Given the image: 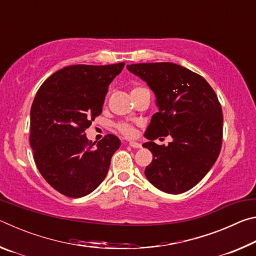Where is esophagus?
<instances>
[{
    "label": "esophagus",
    "instance_id": "1",
    "mask_svg": "<svg viewBox=\"0 0 256 256\" xmlns=\"http://www.w3.org/2000/svg\"><path fill=\"white\" fill-rule=\"evenodd\" d=\"M128 146H132V148H136V149H138V148H141V144H138V142H134V141H131L128 144Z\"/></svg>",
    "mask_w": 256,
    "mask_h": 256
}]
</instances>
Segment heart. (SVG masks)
Returning a JSON list of instances; mask_svg holds the SVG:
<instances>
[{
    "label": "heart",
    "instance_id": "heart-1",
    "mask_svg": "<svg viewBox=\"0 0 256 256\" xmlns=\"http://www.w3.org/2000/svg\"><path fill=\"white\" fill-rule=\"evenodd\" d=\"M138 89H141V88H140V86H136V88L132 89V92H136V90H138ZM116 128H118V131L120 134H123V136H128V138L130 136H133L134 134H136V128H134L133 125L128 124V123L120 122V123H118V125H116Z\"/></svg>",
    "mask_w": 256,
    "mask_h": 256
}]
</instances>
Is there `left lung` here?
<instances>
[{
	"mask_svg": "<svg viewBox=\"0 0 256 256\" xmlns=\"http://www.w3.org/2000/svg\"><path fill=\"white\" fill-rule=\"evenodd\" d=\"M128 70L146 81L157 98L144 144L154 154L144 174L151 184L170 194L194 188L214 166L222 150L224 116L211 86L196 72L174 63H138ZM170 135L168 146L153 140Z\"/></svg>",
	"mask_w": 256,
	"mask_h": 256,
	"instance_id": "8db88e82",
	"label": "left lung"
}]
</instances>
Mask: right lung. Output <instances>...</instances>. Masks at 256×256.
I'll use <instances>...</instances> for the list:
<instances>
[{
	"mask_svg": "<svg viewBox=\"0 0 256 256\" xmlns=\"http://www.w3.org/2000/svg\"><path fill=\"white\" fill-rule=\"evenodd\" d=\"M124 66H70L38 89L30 110V146L42 176L63 196H88L105 180L120 138L107 134L96 144L84 131L100 115L108 86Z\"/></svg>",
	"mask_w": 256,
	"mask_h": 256,
	"instance_id": "obj_1",
	"label": "right lung"
}]
</instances>
